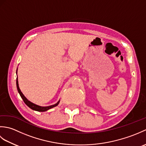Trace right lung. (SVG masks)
<instances>
[{"mask_svg":"<svg viewBox=\"0 0 146 146\" xmlns=\"http://www.w3.org/2000/svg\"><path fill=\"white\" fill-rule=\"evenodd\" d=\"M16 85H17V90H18L19 94H20V96L21 97V98H23V100L24 102V103H25L30 108H31L32 110H36V111H47L49 109H50V108H53V107H54L56 106H57V105L59 104V103H60V100H59L56 104H54V105H50V106H48V107H41V106H39V105L33 104V103H32V102H31L29 100H27V99L25 97V96H24L23 95V93L21 92V90L19 88V86L17 78V80H16Z\"/></svg>","mask_w":146,"mask_h":146,"instance_id":"1","label":"right lung"}]
</instances>
